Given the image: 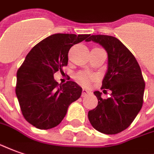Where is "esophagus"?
<instances>
[{
	"label": "esophagus",
	"instance_id": "esophagus-1",
	"mask_svg": "<svg viewBox=\"0 0 154 154\" xmlns=\"http://www.w3.org/2000/svg\"><path fill=\"white\" fill-rule=\"evenodd\" d=\"M91 93H92L91 91L87 90V89H82V97H86V96L90 95Z\"/></svg>",
	"mask_w": 154,
	"mask_h": 154
}]
</instances>
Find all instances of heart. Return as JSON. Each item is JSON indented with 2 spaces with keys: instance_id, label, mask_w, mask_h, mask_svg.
<instances>
[{
  "instance_id": "b5f03b06",
  "label": "heart",
  "mask_w": 154,
  "mask_h": 154,
  "mask_svg": "<svg viewBox=\"0 0 154 154\" xmlns=\"http://www.w3.org/2000/svg\"><path fill=\"white\" fill-rule=\"evenodd\" d=\"M94 75L88 72H81L76 75V80L83 86H88L90 82L94 80Z\"/></svg>"
}]
</instances>
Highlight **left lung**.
<instances>
[{
  "mask_svg": "<svg viewBox=\"0 0 154 154\" xmlns=\"http://www.w3.org/2000/svg\"><path fill=\"white\" fill-rule=\"evenodd\" d=\"M91 41L100 44L107 52V71L102 89H108L112 93L103 99L102 92H94L98 103L88 112V119L100 133L117 134L128 128L141 110L144 80L136 58L118 38L92 35L86 40Z\"/></svg>",
  "mask_w": 154,
  "mask_h": 154,
  "instance_id": "8db88e82",
  "label": "left lung"
}]
</instances>
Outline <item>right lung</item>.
I'll list each match as a JSON object with an SVG mask.
<instances>
[{
    "label": "right lung",
    "mask_w": 154,
    "mask_h": 154,
    "mask_svg": "<svg viewBox=\"0 0 154 154\" xmlns=\"http://www.w3.org/2000/svg\"><path fill=\"white\" fill-rule=\"evenodd\" d=\"M90 35L57 33L40 42L26 55L17 73L16 94L25 119L39 129L57 126L68 107L82 95L72 81L58 84L55 72L67 65L68 51Z\"/></svg>",
    "instance_id": "obj_1"
}]
</instances>
